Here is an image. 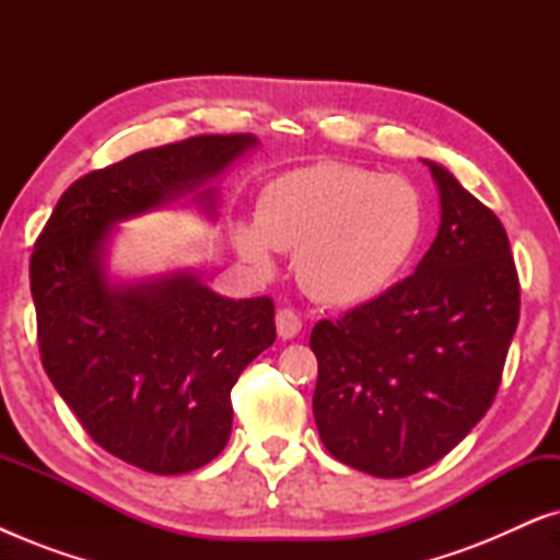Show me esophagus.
Segmentation results:
<instances>
[{"label":"esophagus","instance_id":"1","mask_svg":"<svg viewBox=\"0 0 560 560\" xmlns=\"http://www.w3.org/2000/svg\"><path fill=\"white\" fill-rule=\"evenodd\" d=\"M275 328H278L280 339H295V336L301 334L303 320L295 311L282 308V311H278V316H275Z\"/></svg>","mask_w":560,"mask_h":560}]
</instances>
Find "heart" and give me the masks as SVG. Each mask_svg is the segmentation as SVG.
<instances>
[{"instance_id": "heart-1", "label": "heart", "mask_w": 560, "mask_h": 560, "mask_svg": "<svg viewBox=\"0 0 560 560\" xmlns=\"http://www.w3.org/2000/svg\"><path fill=\"white\" fill-rule=\"evenodd\" d=\"M423 229L425 206L410 180L318 163L267 183L257 219L232 224V244L257 275L275 272L278 249H298L305 293L326 305H359L393 285Z\"/></svg>"}]
</instances>
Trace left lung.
Listing matches in <instances>:
<instances>
[{"instance_id":"obj_1","label":"left lung","mask_w":560,"mask_h":560,"mask_svg":"<svg viewBox=\"0 0 560 560\" xmlns=\"http://www.w3.org/2000/svg\"><path fill=\"white\" fill-rule=\"evenodd\" d=\"M423 163L441 198L431 249L410 278L311 334L320 441L382 479L428 469L485 418L520 318L500 219L454 173Z\"/></svg>"}]
</instances>
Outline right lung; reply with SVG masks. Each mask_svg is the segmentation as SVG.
<instances>
[{"mask_svg":"<svg viewBox=\"0 0 560 560\" xmlns=\"http://www.w3.org/2000/svg\"><path fill=\"white\" fill-rule=\"evenodd\" d=\"M255 135H201L83 175L30 262L37 343L52 387L104 451L152 474L209 464L232 435V387L275 341L270 298L219 295L194 267L112 272L119 224L167 206L219 217V180Z\"/></svg>","mask_w":560,"mask_h":560,"instance_id":"1","label":"right lung"}]
</instances>
